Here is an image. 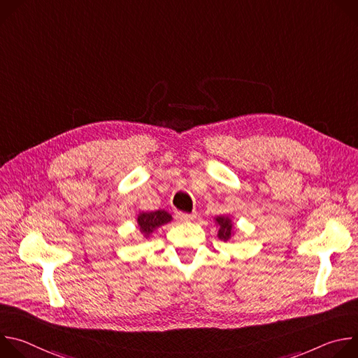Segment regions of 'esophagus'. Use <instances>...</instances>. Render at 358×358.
<instances>
[{"instance_id": "esophagus-1", "label": "esophagus", "mask_w": 358, "mask_h": 358, "mask_svg": "<svg viewBox=\"0 0 358 358\" xmlns=\"http://www.w3.org/2000/svg\"><path fill=\"white\" fill-rule=\"evenodd\" d=\"M176 218L181 222H188L196 218V214H184V213H176Z\"/></svg>"}]
</instances>
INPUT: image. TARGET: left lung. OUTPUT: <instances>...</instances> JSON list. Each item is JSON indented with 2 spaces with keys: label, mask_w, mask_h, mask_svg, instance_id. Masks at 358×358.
Here are the masks:
<instances>
[{
  "label": "left lung",
  "mask_w": 358,
  "mask_h": 358,
  "mask_svg": "<svg viewBox=\"0 0 358 358\" xmlns=\"http://www.w3.org/2000/svg\"><path fill=\"white\" fill-rule=\"evenodd\" d=\"M215 225L218 228V238L224 242H228L229 239H232L234 236V231H235V227H234V222H232V218L228 217V215H220L215 218Z\"/></svg>",
  "instance_id": "obj_1"
}]
</instances>
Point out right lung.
<instances>
[{
	"instance_id": "right-lung-1",
	"label": "right lung",
	"mask_w": 358,
	"mask_h": 358,
	"mask_svg": "<svg viewBox=\"0 0 358 358\" xmlns=\"http://www.w3.org/2000/svg\"><path fill=\"white\" fill-rule=\"evenodd\" d=\"M171 221H173V217L164 210H157V211H151V213L138 211V214H137V227L144 239H148L151 236V234L155 232L157 228H160Z\"/></svg>"
}]
</instances>
